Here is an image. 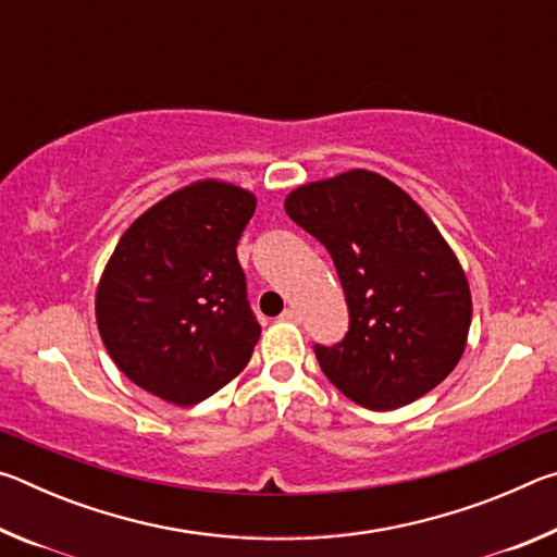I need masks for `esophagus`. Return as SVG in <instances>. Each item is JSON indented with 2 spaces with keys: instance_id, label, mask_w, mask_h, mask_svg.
I'll use <instances>...</instances> for the list:
<instances>
[{
  "instance_id": "obj_1",
  "label": "esophagus",
  "mask_w": 557,
  "mask_h": 557,
  "mask_svg": "<svg viewBox=\"0 0 557 557\" xmlns=\"http://www.w3.org/2000/svg\"><path fill=\"white\" fill-rule=\"evenodd\" d=\"M282 322H299V312L295 307H287L285 312H282Z\"/></svg>"
}]
</instances>
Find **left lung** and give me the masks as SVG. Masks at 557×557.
<instances>
[{
  "mask_svg": "<svg viewBox=\"0 0 557 557\" xmlns=\"http://www.w3.org/2000/svg\"><path fill=\"white\" fill-rule=\"evenodd\" d=\"M285 211L329 250L346 295V336L314 346L326 379L369 410L403 408L445 381L465 354L471 295L430 215L369 169L295 188Z\"/></svg>",
  "mask_w": 557,
  "mask_h": 557,
  "instance_id": "obj_1",
  "label": "left lung"
}]
</instances>
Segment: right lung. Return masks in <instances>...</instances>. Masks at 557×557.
<instances>
[{
  "label": "right lung",
  "mask_w": 557,
  "mask_h": 557,
  "mask_svg": "<svg viewBox=\"0 0 557 557\" xmlns=\"http://www.w3.org/2000/svg\"><path fill=\"white\" fill-rule=\"evenodd\" d=\"M256 196L194 182L122 233L102 270L96 319L112 361L139 388L196 405L248 366L260 324L235 256Z\"/></svg>",
  "instance_id": "add662e5"
}]
</instances>
